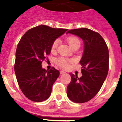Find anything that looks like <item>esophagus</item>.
<instances>
[{"label":"esophagus","instance_id":"esophagus-1","mask_svg":"<svg viewBox=\"0 0 122 122\" xmlns=\"http://www.w3.org/2000/svg\"><path fill=\"white\" fill-rule=\"evenodd\" d=\"M65 71H64L63 70H61L60 71V74H63V73H65Z\"/></svg>","mask_w":122,"mask_h":122}]
</instances>
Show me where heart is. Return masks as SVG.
I'll list each match as a JSON object with an SVG mask.
<instances>
[{
	"instance_id": "1",
	"label": "heart",
	"mask_w": 122,
	"mask_h": 122,
	"mask_svg": "<svg viewBox=\"0 0 122 122\" xmlns=\"http://www.w3.org/2000/svg\"><path fill=\"white\" fill-rule=\"evenodd\" d=\"M66 41L69 44V45L71 47H74L75 46H77V45H80V40L76 37H68L66 38ZM59 44V39H56L55 41H54L52 44L51 46V51L54 52L57 49L58 47V46ZM56 64L62 68H68L71 63L73 62V60L72 59H68L65 57H59L56 60Z\"/></svg>"
}]
</instances>
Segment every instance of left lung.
Segmentation results:
<instances>
[{
  "instance_id": "left-lung-1",
  "label": "left lung",
  "mask_w": 122,
  "mask_h": 122,
  "mask_svg": "<svg viewBox=\"0 0 122 122\" xmlns=\"http://www.w3.org/2000/svg\"><path fill=\"white\" fill-rule=\"evenodd\" d=\"M67 33L80 37L84 51L80 61L82 76L70 73L71 80L67 87V96L76 103L87 102L98 93L109 70V51L101 35L88 28L70 30Z\"/></svg>"
}]
</instances>
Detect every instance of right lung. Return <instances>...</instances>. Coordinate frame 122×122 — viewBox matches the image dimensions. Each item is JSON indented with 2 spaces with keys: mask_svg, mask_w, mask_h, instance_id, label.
<instances>
[{
  "mask_svg": "<svg viewBox=\"0 0 122 122\" xmlns=\"http://www.w3.org/2000/svg\"><path fill=\"white\" fill-rule=\"evenodd\" d=\"M67 30L42 25L28 30L18 43L14 63L16 79L22 92L32 101L42 102L51 96L59 71L54 67L46 70L41 65L51 53L54 41Z\"/></svg>",
  "mask_w": 122,
  "mask_h": 122,
  "instance_id": "add662e5",
  "label": "right lung"
}]
</instances>
